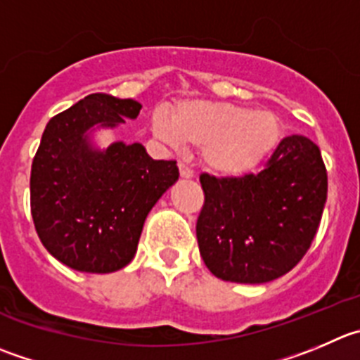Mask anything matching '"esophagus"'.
<instances>
[{
    "instance_id": "1",
    "label": "esophagus",
    "mask_w": 360,
    "mask_h": 360,
    "mask_svg": "<svg viewBox=\"0 0 360 360\" xmlns=\"http://www.w3.org/2000/svg\"><path fill=\"white\" fill-rule=\"evenodd\" d=\"M178 169H180V176L182 178H193L194 176V171L191 169L189 166H186V164H178Z\"/></svg>"
}]
</instances>
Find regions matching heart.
Masks as SVG:
<instances>
[{
  "label": "heart",
  "instance_id": "b5f03b06",
  "mask_svg": "<svg viewBox=\"0 0 360 360\" xmlns=\"http://www.w3.org/2000/svg\"><path fill=\"white\" fill-rule=\"evenodd\" d=\"M150 129L164 145L200 146L205 167L224 178L258 169L283 138V122L270 109L205 98L178 102L169 115L159 109Z\"/></svg>",
  "mask_w": 360,
  "mask_h": 360
}]
</instances>
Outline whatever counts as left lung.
Returning a JSON list of instances; mask_svg holds the SVG:
<instances>
[{
  "instance_id": "1",
  "label": "left lung",
  "mask_w": 360,
  "mask_h": 360,
  "mask_svg": "<svg viewBox=\"0 0 360 360\" xmlns=\"http://www.w3.org/2000/svg\"><path fill=\"white\" fill-rule=\"evenodd\" d=\"M200 182L201 258L215 277L242 285L290 272L309 249L327 201L320 148L299 134L283 139L258 174H201Z\"/></svg>"
}]
</instances>
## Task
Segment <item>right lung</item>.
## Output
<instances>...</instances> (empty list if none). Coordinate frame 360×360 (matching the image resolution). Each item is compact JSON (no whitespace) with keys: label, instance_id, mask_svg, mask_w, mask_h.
Segmentation results:
<instances>
[{"label":"right lung","instance_id":"1","mask_svg":"<svg viewBox=\"0 0 360 360\" xmlns=\"http://www.w3.org/2000/svg\"><path fill=\"white\" fill-rule=\"evenodd\" d=\"M132 98L91 94L49 120L32 164V215L44 248L79 272L109 274L132 262L146 215L178 180L174 160L141 143L98 148L94 132L136 120Z\"/></svg>","mask_w":360,"mask_h":360}]
</instances>
